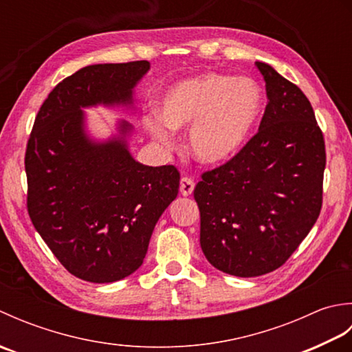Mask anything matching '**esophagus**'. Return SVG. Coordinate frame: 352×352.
I'll return each mask as SVG.
<instances>
[{
    "label": "esophagus",
    "mask_w": 352,
    "mask_h": 352,
    "mask_svg": "<svg viewBox=\"0 0 352 352\" xmlns=\"http://www.w3.org/2000/svg\"><path fill=\"white\" fill-rule=\"evenodd\" d=\"M193 188H195V183H193L190 178L188 177H183L182 182H180V192L183 197H189L190 193L193 192Z\"/></svg>",
    "instance_id": "1"
}]
</instances>
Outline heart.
<instances>
[{
    "mask_svg": "<svg viewBox=\"0 0 352 352\" xmlns=\"http://www.w3.org/2000/svg\"><path fill=\"white\" fill-rule=\"evenodd\" d=\"M266 104L251 77L207 72L183 80L163 95L160 111L144 116L154 140L170 145V130L189 129L188 148L203 164L230 160L248 144Z\"/></svg>",
    "mask_w": 352,
    "mask_h": 352,
    "instance_id": "heart-1",
    "label": "heart"
}]
</instances>
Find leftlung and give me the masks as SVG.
<instances>
[{"instance_id":"8db88e82","label":"left lung","mask_w":352,"mask_h":352,"mask_svg":"<svg viewBox=\"0 0 352 352\" xmlns=\"http://www.w3.org/2000/svg\"><path fill=\"white\" fill-rule=\"evenodd\" d=\"M267 106L258 133L195 190L199 243L208 263L250 278L284 265L322 206L325 144L301 89L256 62Z\"/></svg>"}]
</instances>
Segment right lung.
<instances>
[{
    "instance_id": "right-lung-1",
    "label": "right lung",
    "mask_w": 352,
    "mask_h": 352,
    "mask_svg": "<svg viewBox=\"0 0 352 352\" xmlns=\"http://www.w3.org/2000/svg\"><path fill=\"white\" fill-rule=\"evenodd\" d=\"M146 60L85 66L52 89L36 116L25 153L27 207L57 260L91 283H113L138 271L157 221L177 198L180 174L131 155L134 126L94 138L85 109L136 110Z\"/></svg>"
}]
</instances>
